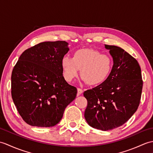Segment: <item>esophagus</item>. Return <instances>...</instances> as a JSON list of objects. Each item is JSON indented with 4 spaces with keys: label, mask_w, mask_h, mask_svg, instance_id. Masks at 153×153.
<instances>
[{
    "label": "esophagus",
    "mask_w": 153,
    "mask_h": 153,
    "mask_svg": "<svg viewBox=\"0 0 153 153\" xmlns=\"http://www.w3.org/2000/svg\"><path fill=\"white\" fill-rule=\"evenodd\" d=\"M83 91L82 89L78 88V89H77V96L80 95L81 94L83 93Z\"/></svg>",
    "instance_id": "1"
}]
</instances>
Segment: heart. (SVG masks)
Wrapping results in <instances>:
<instances>
[{
  "instance_id": "obj_1",
  "label": "heart",
  "mask_w": 153,
  "mask_h": 153,
  "mask_svg": "<svg viewBox=\"0 0 153 153\" xmlns=\"http://www.w3.org/2000/svg\"><path fill=\"white\" fill-rule=\"evenodd\" d=\"M62 74L67 82H71L79 74L89 85L95 86L105 83L113 69V61L106 54L89 48L74 52L73 58L65 56L61 60Z\"/></svg>"
}]
</instances>
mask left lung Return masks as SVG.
Segmentation results:
<instances>
[{"label":"left lung","mask_w":153,"mask_h":153,"mask_svg":"<svg viewBox=\"0 0 153 153\" xmlns=\"http://www.w3.org/2000/svg\"><path fill=\"white\" fill-rule=\"evenodd\" d=\"M113 58L112 73L105 83L85 91V118L94 128L108 131L122 126L136 112L143 88L137 60L122 48L105 45Z\"/></svg>","instance_id":"1"}]
</instances>
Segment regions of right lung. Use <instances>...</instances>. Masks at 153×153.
<instances>
[{
    "label": "right lung",
    "mask_w": 153,
    "mask_h": 153,
    "mask_svg": "<svg viewBox=\"0 0 153 153\" xmlns=\"http://www.w3.org/2000/svg\"><path fill=\"white\" fill-rule=\"evenodd\" d=\"M68 45L64 41L39 43L25 50L13 68L12 98L29 125H56L76 98V87L66 82L61 67L62 58L69 51Z\"/></svg>",
    "instance_id": "1"
}]
</instances>
